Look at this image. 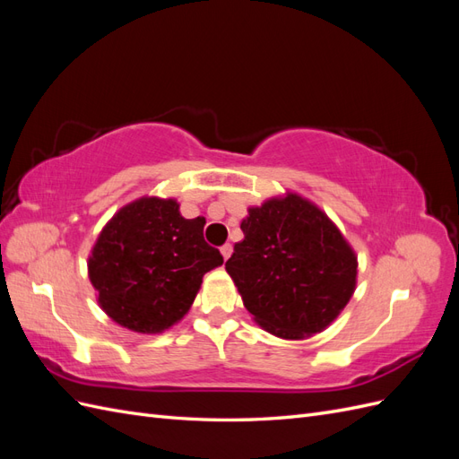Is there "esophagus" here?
I'll list each match as a JSON object with an SVG mask.
<instances>
[{"label": "esophagus", "mask_w": 459, "mask_h": 459, "mask_svg": "<svg viewBox=\"0 0 459 459\" xmlns=\"http://www.w3.org/2000/svg\"><path fill=\"white\" fill-rule=\"evenodd\" d=\"M220 251H221V256H224V258L228 260V258L231 256V253H233V247H231L230 243H226V245H221Z\"/></svg>", "instance_id": "34e87169"}]
</instances>
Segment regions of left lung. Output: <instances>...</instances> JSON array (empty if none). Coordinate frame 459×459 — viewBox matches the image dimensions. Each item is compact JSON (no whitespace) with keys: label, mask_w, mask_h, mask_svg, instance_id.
I'll list each match as a JSON object with an SVG mask.
<instances>
[{"label":"left lung","mask_w":459,"mask_h":459,"mask_svg":"<svg viewBox=\"0 0 459 459\" xmlns=\"http://www.w3.org/2000/svg\"><path fill=\"white\" fill-rule=\"evenodd\" d=\"M226 270L245 308L275 337L324 331L351 300L356 255L337 226L295 193L248 208Z\"/></svg>","instance_id":"obj_1"}]
</instances>
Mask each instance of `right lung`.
I'll return each mask as SVG.
<instances>
[{
    "instance_id": "1",
    "label": "right lung",
    "mask_w": 459,
    "mask_h": 459,
    "mask_svg": "<svg viewBox=\"0 0 459 459\" xmlns=\"http://www.w3.org/2000/svg\"><path fill=\"white\" fill-rule=\"evenodd\" d=\"M203 230L204 218H184L174 199L143 197L120 208L88 262L101 308L137 333H160L179 322L203 275L224 262Z\"/></svg>"
}]
</instances>
